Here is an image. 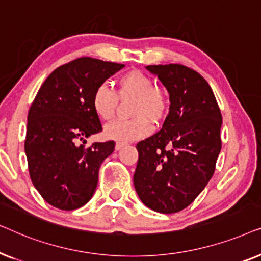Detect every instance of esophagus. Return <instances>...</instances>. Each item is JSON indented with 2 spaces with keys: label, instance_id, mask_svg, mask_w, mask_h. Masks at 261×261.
<instances>
[{
  "label": "esophagus",
  "instance_id": "1",
  "mask_svg": "<svg viewBox=\"0 0 261 261\" xmlns=\"http://www.w3.org/2000/svg\"><path fill=\"white\" fill-rule=\"evenodd\" d=\"M123 146H126V142H121V141H117L116 144H115V149H116V151H120V149L122 148Z\"/></svg>",
  "mask_w": 261,
  "mask_h": 261
}]
</instances>
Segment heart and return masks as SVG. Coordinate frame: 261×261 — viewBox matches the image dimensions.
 I'll return each instance as SVG.
<instances>
[{
  "mask_svg": "<svg viewBox=\"0 0 261 261\" xmlns=\"http://www.w3.org/2000/svg\"><path fill=\"white\" fill-rule=\"evenodd\" d=\"M155 82L140 70H130L117 78V96L108 85L101 84L95 89L91 97V108L96 116L110 121L115 116L117 97L135 98L132 109V120H119L106 126L105 137L121 142L133 141L152 133V121L163 120L167 112V99L155 89Z\"/></svg>",
  "mask_w": 261,
  "mask_h": 261,
  "instance_id": "obj_1",
  "label": "heart"
}]
</instances>
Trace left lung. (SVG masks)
<instances>
[{
	"label": "left lung",
	"instance_id": "obj_1",
	"mask_svg": "<svg viewBox=\"0 0 261 261\" xmlns=\"http://www.w3.org/2000/svg\"><path fill=\"white\" fill-rule=\"evenodd\" d=\"M170 94V112L158 133L137 145L134 187L154 212L190 205L213 177L221 151V115L204 78L180 64L146 66Z\"/></svg>",
	"mask_w": 261,
	"mask_h": 261
}]
</instances>
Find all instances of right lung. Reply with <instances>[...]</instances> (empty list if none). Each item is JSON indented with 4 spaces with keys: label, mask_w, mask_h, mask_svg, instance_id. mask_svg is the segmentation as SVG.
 I'll use <instances>...</instances> for the list:
<instances>
[{
    "label": "right lung",
    "mask_w": 261,
    "mask_h": 261,
    "mask_svg": "<svg viewBox=\"0 0 261 261\" xmlns=\"http://www.w3.org/2000/svg\"><path fill=\"white\" fill-rule=\"evenodd\" d=\"M123 64L82 57L57 67L39 89L30 112L24 152L32 183L42 198L62 210L90 201L98 170L115 142L85 139L102 130L91 108L95 89Z\"/></svg>",
    "instance_id": "1"
}]
</instances>
